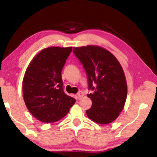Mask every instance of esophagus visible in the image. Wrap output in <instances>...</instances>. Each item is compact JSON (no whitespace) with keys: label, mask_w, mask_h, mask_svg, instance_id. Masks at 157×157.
I'll return each instance as SVG.
<instances>
[{"label":"esophagus","mask_w":157,"mask_h":157,"mask_svg":"<svg viewBox=\"0 0 157 157\" xmlns=\"http://www.w3.org/2000/svg\"><path fill=\"white\" fill-rule=\"evenodd\" d=\"M84 93H83L82 92H81V91H79L78 93V98L79 100V99H81L83 96H84Z\"/></svg>","instance_id":"esophagus-1"}]
</instances>
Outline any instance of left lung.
Wrapping results in <instances>:
<instances>
[{
	"instance_id": "1",
	"label": "left lung",
	"mask_w": 157,
	"mask_h": 157,
	"mask_svg": "<svg viewBox=\"0 0 157 157\" xmlns=\"http://www.w3.org/2000/svg\"><path fill=\"white\" fill-rule=\"evenodd\" d=\"M74 55L88 76L87 96L91 108L86 111L88 117L101 124H107L119 115L125 103L128 87L124 72L115 56L97 46L74 47Z\"/></svg>"
}]
</instances>
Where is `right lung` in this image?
<instances>
[{"instance_id": "add662e5", "label": "right lung", "mask_w": 157, "mask_h": 157, "mask_svg": "<svg viewBox=\"0 0 157 157\" xmlns=\"http://www.w3.org/2000/svg\"><path fill=\"white\" fill-rule=\"evenodd\" d=\"M72 47L43 49L29 63L23 80V100L31 114L42 122L59 121L75 100L63 90L61 71Z\"/></svg>"}]
</instances>
